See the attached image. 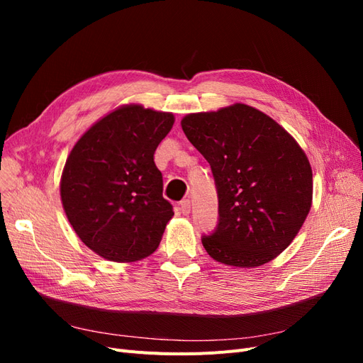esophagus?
I'll return each instance as SVG.
<instances>
[{
  "label": "esophagus",
  "mask_w": 363,
  "mask_h": 363,
  "mask_svg": "<svg viewBox=\"0 0 363 363\" xmlns=\"http://www.w3.org/2000/svg\"><path fill=\"white\" fill-rule=\"evenodd\" d=\"M179 211L183 215H189L191 213V201L189 200H183L179 203Z\"/></svg>",
  "instance_id": "esophagus-1"
}]
</instances>
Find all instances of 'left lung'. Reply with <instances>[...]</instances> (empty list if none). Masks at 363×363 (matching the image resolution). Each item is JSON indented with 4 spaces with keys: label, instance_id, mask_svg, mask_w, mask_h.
<instances>
[{
    "label": "left lung",
    "instance_id": "1",
    "mask_svg": "<svg viewBox=\"0 0 363 363\" xmlns=\"http://www.w3.org/2000/svg\"><path fill=\"white\" fill-rule=\"evenodd\" d=\"M191 144L211 164L218 224L201 242L224 265L252 268L288 248L312 206V168L276 121L236 103L182 119Z\"/></svg>",
    "mask_w": 363,
    "mask_h": 363
}]
</instances>
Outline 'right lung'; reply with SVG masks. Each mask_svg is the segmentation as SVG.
<instances>
[{
  "label": "right lung",
  "mask_w": 363,
  "mask_h": 363,
  "mask_svg": "<svg viewBox=\"0 0 363 363\" xmlns=\"http://www.w3.org/2000/svg\"><path fill=\"white\" fill-rule=\"evenodd\" d=\"M174 115L139 104L119 107L74 145L60 196L82 242L112 262H136L155 252L172 218L163 199L155 151Z\"/></svg>",
  "instance_id": "add662e5"
}]
</instances>
